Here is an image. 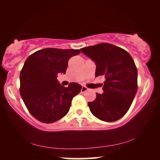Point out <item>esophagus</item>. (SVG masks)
<instances>
[{
    "instance_id": "1",
    "label": "esophagus",
    "mask_w": 160,
    "mask_h": 160,
    "mask_svg": "<svg viewBox=\"0 0 160 160\" xmlns=\"http://www.w3.org/2000/svg\"><path fill=\"white\" fill-rule=\"evenodd\" d=\"M87 90H88V88L85 87V86H82V88H81V92H82V93H84Z\"/></svg>"
}]
</instances>
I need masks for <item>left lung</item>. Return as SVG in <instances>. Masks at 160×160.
Listing matches in <instances>:
<instances>
[{"label":"left lung","mask_w":160,"mask_h":160,"mask_svg":"<svg viewBox=\"0 0 160 160\" xmlns=\"http://www.w3.org/2000/svg\"><path fill=\"white\" fill-rule=\"evenodd\" d=\"M96 64L95 77L104 76L103 94L88 102L90 112L105 122H115L128 112L138 91V70L129 52L102 42L80 49Z\"/></svg>","instance_id":"obj_1"}]
</instances>
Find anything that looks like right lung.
Masks as SVG:
<instances>
[{
    "mask_svg": "<svg viewBox=\"0 0 160 160\" xmlns=\"http://www.w3.org/2000/svg\"><path fill=\"white\" fill-rule=\"evenodd\" d=\"M79 50L45 48L27 58L20 74V93L29 112L41 122L52 123L67 115L72 98L82 86L71 82L65 88L58 82L70 58Z\"/></svg>",
    "mask_w": 160,
    "mask_h": 160,
    "instance_id": "right-lung-1",
    "label": "right lung"
}]
</instances>
